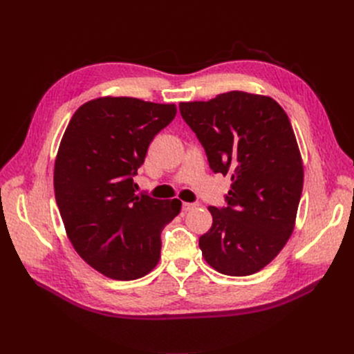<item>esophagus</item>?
<instances>
[{
	"label": "esophagus",
	"instance_id": "obj_1",
	"mask_svg": "<svg viewBox=\"0 0 354 354\" xmlns=\"http://www.w3.org/2000/svg\"><path fill=\"white\" fill-rule=\"evenodd\" d=\"M183 212H192V209H195L198 207L196 203H183Z\"/></svg>",
	"mask_w": 354,
	"mask_h": 354
}]
</instances>
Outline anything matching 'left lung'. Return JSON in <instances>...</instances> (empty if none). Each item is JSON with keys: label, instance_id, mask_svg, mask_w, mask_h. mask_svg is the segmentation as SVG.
Masks as SVG:
<instances>
[{"label": "left lung", "instance_id": "1", "mask_svg": "<svg viewBox=\"0 0 354 354\" xmlns=\"http://www.w3.org/2000/svg\"><path fill=\"white\" fill-rule=\"evenodd\" d=\"M178 107L209 168L232 181L227 205L208 207L213 225L199 238L204 259L225 275L261 271L290 238L302 194V159L288 114L271 97L241 91Z\"/></svg>", "mask_w": 354, "mask_h": 354}]
</instances>
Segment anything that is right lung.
Here are the masks:
<instances>
[{
  "label": "right lung",
  "instance_id": "right-lung-1",
  "mask_svg": "<svg viewBox=\"0 0 354 354\" xmlns=\"http://www.w3.org/2000/svg\"><path fill=\"white\" fill-rule=\"evenodd\" d=\"M174 104L129 97L84 102L73 114L55 160L53 186L73 247L113 280H137L160 257V232L180 213L178 199L137 195L133 176Z\"/></svg>",
  "mask_w": 354,
  "mask_h": 354
}]
</instances>
